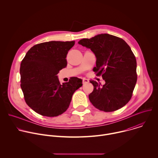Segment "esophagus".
Segmentation results:
<instances>
[{
    "mask_svg": "<svg viewBox=\"0 0 158 158\" xmlns=\"http://www.w3.org/2000/svg\"><path fill=\"white\" fill-rule=\"evenodd\" d=\"M89 82V79H85V78H84V79H83V84H85L88 83Z\"/></svg>",
    "mask_w": 158,
    "mask_h": 158,
    "instance_id": "1",
    "label": "esophagus"
}]
</instances>
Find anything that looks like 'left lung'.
I'll use <instances>...</instances> for the list:
<instances>
[{
	"label": "left lung",
	"mask_w": 158,
	"mask_h": 158,
	"mask_svg": "<svg viewBox=\"0 0 158 158\" xmlns=\"http://www.w3.org/2000/svg\"><path fill=\"white\" fill-rule=\"evenodd\" d=\"M90 49L96 57L93 71L102 75L104 85L91 81L93 91L90 101L104 112L116 110L131 99L137 82L136 59L129 45L122 39L108 34H101L78 42Z\"/></svg>",
	"instance_id": "1"
}]
</instances>
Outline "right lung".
<instances>
[{
  "instance_id": "right-lung-1",
  "label": "right lung",
  "mask_w": 158,
  "mask_h": 158,
  "mask_svg": "<svg viewBox=\"0 0 158 158\" xmlns=\"http://www.w3.org/2000/svg\"><path fill=\"white\" fill-rule=\"evenodd\" d=\"M75 41H50L35 45L22 60L20 87L27 104L48 117L62 114L82 81L72 77L60 84L57 74L67 66L66 56Z\"/></svg>"
}]
</instances>
